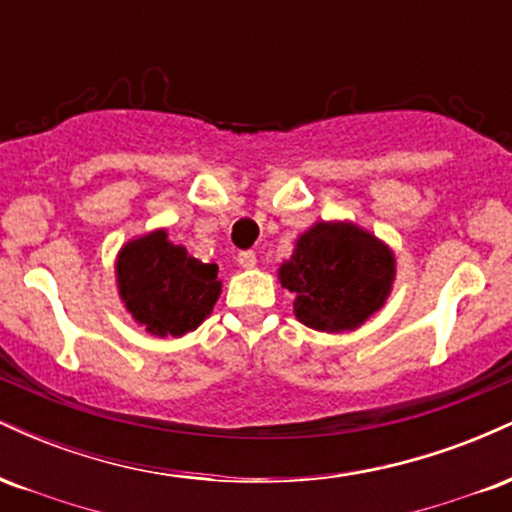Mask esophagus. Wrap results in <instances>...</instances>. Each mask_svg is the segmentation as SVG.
<instances>
[{
	"label": "esophagus",
	"instance_id": "esophagus-1",
	"mask_svg": "<svg viewBox=\"0 0 512 512\" xmlns=\"http://www.w3.org/2000/svg\"><path fill=\"white\" fill-rule=\"evenodd\" d=\"M238 264H240V267H243V269H252V267H255V264H257V255H255V252H252V250H243V252H240V255H238Z\"/></svg>",
	"mask_w": 512,
	"mask_h": 512
}]
</instances>
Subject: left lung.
I'll list each match as a JSON object with an SVG mask.
<instances>
[{
	"mask_svg": "<svg viewBox=\"0 0 512 512\" xmlns=\"http://www.w3.org/2000/svg\"><path fill=\"white\" fill-rule=\"evenodd\" d=\"M395 274V252L351 221H317L279 267L296 320L330 334L356 330L378 313Z\"/></svg>",
	"mask_w": 512,
	"mask_h": 512,
	"instance_id": "obj_1",
	"label": "left lung"
}]
</instances>
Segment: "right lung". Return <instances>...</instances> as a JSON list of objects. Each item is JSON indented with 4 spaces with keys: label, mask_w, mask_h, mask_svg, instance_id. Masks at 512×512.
Wrapping results in <instances>:
<instances>
[{
    "label": "right lung",
    "mask_w": 512,
    "mask_h": 512,
    "mask_svg": "<svg viewBox=\"0 0 512 512\" xmlns=\"http://www.w3.org/2000/svg\"><path fill=\"white\" fill-rule=\"evenodd\" d=\"M216 274L214 262H199L170 243L166 228L132 238L115 260L120 301L154 337H182L207 320L221 296Z\"/></svg>",
    "instance_id": "1"
}]
</instances>
